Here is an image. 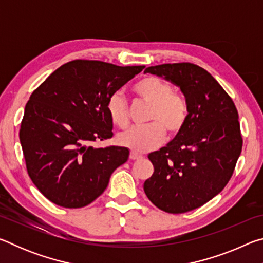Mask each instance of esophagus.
I'll return each instance as SVG.
<instances>
[{"mask_svg": "<svg viewBox=\"0 0 263 263\" xmlns=\"http://www.w3.org/2000/svg\"><path fill=\"white\" fill-rule=\"evenodd\" d=\"M142 158L141 154H138V153H135V152H131L130 153V159L131 160H139Z\"/></svg>", "mask_w": 263, "mask_h": 263, "instance_id": "1", "label": "esophagus"}]
</instances>
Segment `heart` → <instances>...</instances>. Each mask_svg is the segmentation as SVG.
<instances>
[{
	"label": "heart",
	"mask_w": 263,
	"mask_h": 263,
	"mask_svg": "<svg viewBox=\"0 0 263 263\" xmlns=\"http://www.w3.org/2000/svg\"><path fill=\"white\" fill-rule=\"evenodd\" d=\"M133 92L151 105L147 126L132 127L119 133L117 140L135 153H145L159 146L164 139L166 130L171 135L179 133L188 118V103L179 92L173 91L171 83L158 77L148 75L133 86ZM106 110L112 124L126 127L128 109L121 91L111 94Z\"/></svg>",
	"instance_id": "heart-1"
}]
</instances>
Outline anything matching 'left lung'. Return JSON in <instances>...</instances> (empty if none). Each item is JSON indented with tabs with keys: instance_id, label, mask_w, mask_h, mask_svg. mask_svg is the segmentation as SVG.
I'll return each instance as SVG.
<instances>
[{
	"instance_id": "left-lung-1",
	"label": "left lung",
	"mask_w": 263,
	"mask_h": 263,
	"mask_svg": "<svg viewBox=\"0 0 263 263\" xmlns=\"http://www.w3.org/2000/svg\"><path fill=\"white\" fill-rule=\"evenodd\" d=\"M144 73L180 87L188 118L167 146L148 154L153 175L145 181L160 210L183 213L202 206L224 189L242 148L238 111L212 75L190 62L151 66Z\"/></svg>"
}]
</instances>
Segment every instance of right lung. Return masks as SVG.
<instances>
[{
  "label": "right lung",
  "mask_w": 263,
  "mask_h": 263,
  "mask_svg": "<svg viewBox=\"0 0 263 263\" xmlns=\"http://www.w3.org/2000/svg\"><path fill=\"white\" fill-rule=\"evenodd\" d=\"M144 68L73 60L30 96L20 140L30 179L52 203L68 209L88 205L103 194L115 169L127 161L126 147L91 144L112 137L106 102Z\"/></svg>",
  "instance_id": "1"
}]
</instances>
